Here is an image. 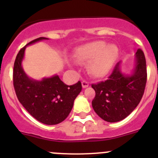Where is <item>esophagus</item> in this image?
<instances>
[{"mask_svg":"<svg viewBox=\"0 0 158 158\" xmlns=\"http://www.w3.org/2000/svg\"><path fill=\"white\" fill-rule=\"evenodd\" d=\"M82 86L83 89L87 88L89 87V82H86V81H82Z\"/></svg>","mask_w":158,"mask_h":158,"instance_id":"34e87169","label":"esophagus"}]
</instances>
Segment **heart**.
I'll return each instance as SVG.
<instances>
[{"label": "heart", "instance_id": "heart-1", "mask_svg": "<svg viewBox=\"0 0 158 158\" xmlns=\"http://www.w3.org/2000/svg\"><path fill=\"white\" fill-rule=\"evenodd\" d=\"M119 55V49L115 45H107L104 41L89 43L79 49L76 60L79 63L89 62V72L95 77H103L109 73ZM76 65V63H73Z\"/></svg>", "mask_w": 158, "mask_h": 158}]
</instances>
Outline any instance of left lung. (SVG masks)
<instances>
[{"label": "left lung", "instance_id": "1", "mask_svg": "<svg viewBox=\"0 0 158 158\" xmlns=\"http://www.w3.org/2000/svg\"><path fill=\"white\" fill-rule=\"evenodd\" d=\"M121 63H117L108 80L92 85L95 91L92 108L108 122L123 120L135 110L144 95L147 82L146 60L141 49L137 50L130 74L122 73Z\"/></svg>", "mask_w": 158, "mask_h": 158}]
</instances>
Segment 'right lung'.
I'll return each mask as SVG.
<instances>
[{
    "instance_id": "obj_1",
    "label": "right lung",
    "mask_w": 158,
    "mask_h": 158,
    "mask_svg": "<svg viewBox=\"0 0 158 158\" xmlns=\"http://www.w3.org/2000/svg\"><path fill=\"white\" fill-rule=\"evenodd\" d=\"M44 40L48 38H37L19 51L14 62L13 79L16 95L25 109L41 123L52 125L67 118L82 85L79 81L73 85H66L58 75L36 80L26 74L22 66L26 47Z\"/></svg>"
}]
</instances>
